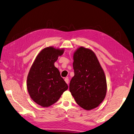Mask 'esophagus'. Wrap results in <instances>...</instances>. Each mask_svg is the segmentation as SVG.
Wrapping results in <instances>:
<instances>
[{"label": "esophagus", "mask_w": 134, "mask_h": 134, "mask_svg": "<svg viewBox=\"0 0 134 134\" xmlns=\"http://www.w3.org/2000/svg\"><path fill=\"white\" fill-rule=\"evenodd\" d=\"M64 80H65V81H66V83L67 84H68V83H69V79H68V77L65 78V79H64Z\"/></svg>", "instance_id": "obj_1"}]
</instances>
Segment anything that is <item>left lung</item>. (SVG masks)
<instances>
[{
    "label": "left lung",
    "instance_id": "left-lung-1",
    "mask_svg": "<svg viewBox=\"0 0 134 134\" xmlns=\"http://www.w3.org/2000/svg\"><path fill=\"white\" fill-rule=\"evenodd\" d=\"M74 76L70 91L77 104L85 110L94 109L105 97V75L93 51L80 47L74 54Z\"/></svg>",
    "mask_w": 134,
    "mask_h": 134
}]
</instances>
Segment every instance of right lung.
Listing matches in <instances>:
<instances>
[{
	"label": "right lung",
	"mask_w": 134,
	"mask_h": 134,
	"mask_svg": "<svg viewBox=\"0 0 134 134\" xmlns=\"http://www.w3.org/2000/svg\"><path fill=\"white\" fill-rule=\"evenodd\" d=\"M63 49L53 47L44 48L38 54L27 77V88L30 97L42 107H49L55 103L68 85L54 66Z\"/></svg>",
	"instance_id": "add662e5"
}]
</instances>
